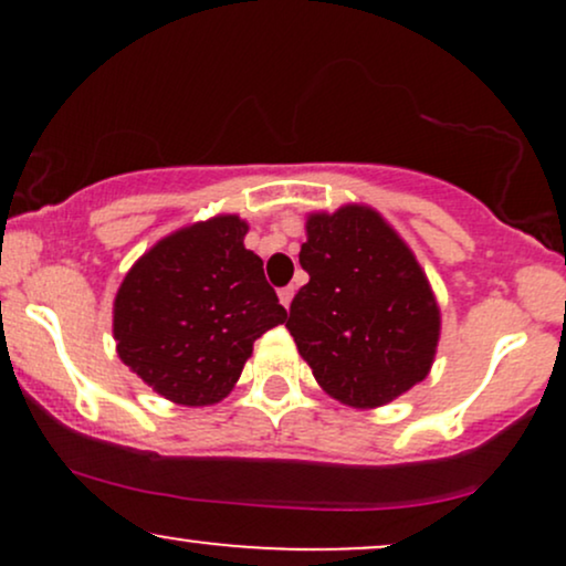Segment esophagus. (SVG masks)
<instances>
[{"mask_svg":"<svg viewBox=\"0 0 566 566\" xmlns=\"http://www.w3.org/2000/svg\"><path fill=\"white\" fill-rule=\"evenodd\" d=\"M292 297H295V287H282V290H279V301H282L284 308H290Z\"/></svg>","mask_w":566,"mask_h":566,"instance_id":"obj_1","label":"esophagus"}]
</instances>
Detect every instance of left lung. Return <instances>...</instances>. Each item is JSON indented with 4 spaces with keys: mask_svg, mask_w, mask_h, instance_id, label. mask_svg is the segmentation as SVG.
Listing matches in <instances>:
<instances>
[{
    "mask_svg": "<svg viewBox=\"0 0 566 566\" xmlns=\"http://www.w3.org/2000/svg\"><path fill=\"white\" fill-rule=\"evenodd\" d=\"M287 329L324 394L354 409L399 399L428 378L441 311L423 265L367 205L308 212Z\"/></svg>",
    "mask_w": 566,
    "mask_h": 566,
    "instance_id": "1",
    "label": "left lung"
}]
</instances>
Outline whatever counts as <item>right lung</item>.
I'll use <instances>...</instances> for the list:
<instances>
[{"mask_svg": "<svg viewBox=\"0 0 566 566\" xmlns=\"http://www.w3.org/2000/svg\"><path fill=\"white\" fill-rule=\"evenodd\" d=\"M239 216L167 233L122 279L116 354L172 405L210 407L237 386L252 343L287 319Z\"/></svg>", "mask_w": 566, "mask_h": 566, "instance_id": "1", "label": "right lung"}]
</instances>
